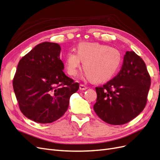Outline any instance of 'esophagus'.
Instances as JSON below:
<instances>
[{
	"label": "esophagus",
	"instance_id": "esophagus-1",
	"mask_svg": "<svg viewBox=\"0 0 160 160\" xmlns=\"http://www.w3.org/2000/svg\"><path fill=\"white\" fill-rule=\"evenodd\" d=\"M87 89H88V88H87L86 86H85L84 85L80 84V85H79V89H80V90L83 91V90H86Z\"/></svg>",
	"mask_w": 160,
	"mask_h": 160
}]
</instances>
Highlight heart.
<instances>
[{"label":"heart","instance_id":"heart-1","mask_svg":"<svg viewBox=\"0 0 160 160\" xmlns=\"http://www.w3.org/2000/svg\"><path fill=\"white\" fill-rule=\"evenodd\" d=\"M76 52L70 51L67 54L65 67L67 72L76 75L82 61L89 79L95 83L111 79L122 63V55L118 49L99 42L79 43Z\"/></svg>","mask_w":160,"mask_h":160}]
</instances>
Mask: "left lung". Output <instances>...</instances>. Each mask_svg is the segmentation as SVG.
<instances>
[{
    "label": "left lung",
    "instance_id": "left-lung-1",
    "mask_svg": "<svg viewBox=\"0 0 160 160\" xmlns=\"http://www.w3.org/2000/svg\"><path fill=\"white\" fill-rule=\"evenodd\" d=\"M151 79L146 65L133 51H127L118 75L96 88L93 109L105 122L123 125L142 112L147 103Z\"/></svg>",
    "mask_w": 160,
    "mask_h": 160
}]
</instances>
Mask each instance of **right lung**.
<instances>
[{
    "mask_svg": "<svg viewBox=\"0 0 160 160\" xmlns=\"http://www.w3.org/2000/svg\"><path fill=\"white\" fill-rule=\"evenodd\" d=\"M57 43L36 45L19 61L13 89L22 114L40 123H49L65 114L79 85L67 77Z\"/></svg>",
    "mask_w": 160,
    "mask_h": 160,
    "instance_id": "add662e5",
    "label": "right lung"
}]
</instances>
